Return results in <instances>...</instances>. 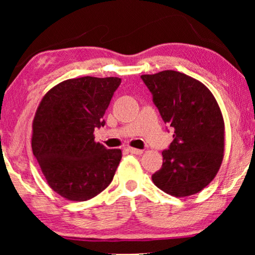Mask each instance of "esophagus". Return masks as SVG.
I'll return each mask as SVG.
<instances>
[{
	"label": "esophagus",
	"instance_id": "34e87169",
	"mask_svg": "<svg viewBox=\"0 0 255 255\" xmlns=\"http://www.w3.org/2000/svg\"><path fill=\"white\" fill-rule=\"evenodd\" d=\"M128 152L132 153V154H142V149H138V148H134V147H128Z\"/></svg>",
	"mask_w": 255,
	"mask_h": 255
}]
</instances>
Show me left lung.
<instances>
[{
    "mask_svg": "<svg viewBox=\"0 0 255 255\" xmlns=\"http://www.w3.org/2000/svg\"><path fill=\"white\" fill-rule=\"evenodd\" d=\"M165 124L174 128L162 167L152 175L159 189L186 197L204 189L224 158L225 127L212 93L198 80L176 71L141 75Z\"/></svg>",
    "mask_w": 255,
    "mask_h": 255,
    "instance_id": "1",
    "label": "left lung"
}]
</instances>
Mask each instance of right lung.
<instances>
[{"mask_svg":"<svg viewBox=\"0 0 255 255\" xmlns=\"http://www.w3.org/2000/svg\"><path fill=\"white\" fill-rule=\"evenodd\" d=\"M120 78L65 80L41 99L32 122L33 155L45 180L66 200L88 201L111 183L122 159L120 148L95 141Z\"/></svg>","mask_w":255,"mask_h":255,"instance_id":"obj_1","label":"right lung"}]
</instances>
